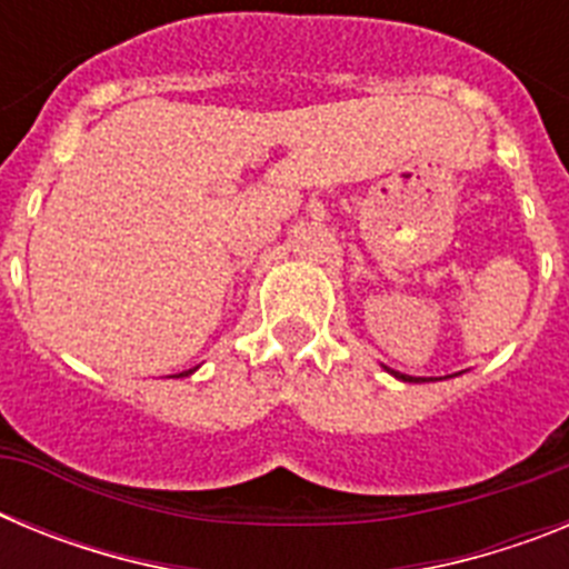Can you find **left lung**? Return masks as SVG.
<instances>
[{"instance_id": "8db88e82", "label": "left lung", "mask_w": 569, "mask_h": 569, "mask_svg": "<svg viewBox=\"0 0 569 569\" xmlns=\"http://www.w3.org/2000/svg\"><path fill=\"white\" fill-rule=\"evenodd\" d=\"M387 373H393L396 379H401V381H433V379H416V376H405V373H396V370H390V367H387Z\"/></svg>"}]
</instances>
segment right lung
Wrapping results in <instances>:
<instances>
[{
  "instance_id": "1",
  "label": "right lung",
  "mask_w": 569,
  "mask_h": 569,
  "mask_svg": "<svg viewBox=\"0 0 569 569\" xmlns=\"http://www.w3.org/2000/svg\"><path fill=\"white\" fill-rule=\"evenodd\" d=\"M188 373H193V370H188ZM188 373H184V376H188Z\"/></svg>"
}]
</instances>
